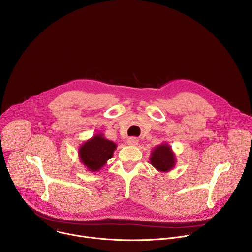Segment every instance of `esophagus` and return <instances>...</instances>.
Masks as SVG:
<instances>
[{
	"mask_svg": "<svg viewBox=\"0 0 252 252\" xmlns=\"http://www.w3.org/2000/svg\"><path fill=\"white\" fill-rule=\"evenodd\" d=\"M137 143H138V139L136 137H129L127 139L128 146H137Z\"/></svg>",
	"mask_w": 252,
	"mask_h": 252,
	"instance_id": "esophagus-1",
	"label": "esophagus"
}]
</instances>
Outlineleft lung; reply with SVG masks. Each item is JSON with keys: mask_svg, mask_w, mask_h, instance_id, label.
<instances>
[{"mask_svg": "<svg viewBox=\"0 0 252 252\" xmlns=\"http://www.w3.org/2000/svg\"><path fill=\"white\" fill-rule=\"evenodd\" d=\"M150 161L157 170L160 172H168L174 167L176 158L171 147L168 143L162 142L158 147L154 148L151 154Z\"/></svg>", "mask_w": 252, "mask_h": 252, "instance_id": "obj_1", "label": "left lung"}]
</instances>
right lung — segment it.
<instances>
[{
    "label": "right lung",
    "instance_id": "right-lung-1",
    "mask_svg": "<svg viewBox=\"0 0 252 252\" xmlns=\"http://www.w3.org/2000/svg\"><path fill=\"white\" fill-rule=\"evenodd\" d=\"M116 149L117 143L106 139L102 133H95L80 147L79 158L89 171L94 172L113 158Z\"/></svg>",
    "mask_w": 252,
    "mask_h": 252
}]
</instances>
